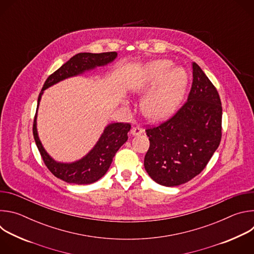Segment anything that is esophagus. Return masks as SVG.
<instances>
[{
    "instance_id": "1",
    "label": "esophagus",
    "mask_w": 254,
    "mask_h": 254,
    "mask_svg": "<svg viewBox=\"0 0 254 254\" xmlns=\"http://www.w3.org/2000/svg\"><path fill=\"white\" fill-rule=\"evenodd\" d=\"M143 132V129L140 127H133L131 129H130V133L132 135H139Z\"/></svg>"
}]
</instances>
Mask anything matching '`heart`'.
<instances>
[{
	"mask_svg": "<svg viewBox=\"0 0 254 254\" xmlns=\"http://www.w3.org/2000/svg\"><path fill=\"white\" fill-rule=\"evenodd\" d=\"M169 60H158L147 68L146 74L137 80L133 92L146 93L158 84L143 99L141 108L147 118L162 121L170 117L182 100L187 86V74L182 68H174Z\"/></svg>",
	"mask_w": 254,
	"mask_h": 254,
	"instance_id": "heart-1",
	"label": "heart"
}]
</instances>
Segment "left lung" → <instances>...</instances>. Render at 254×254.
<instances>
[{"label":"left lung","mask_w":254,"mask_h":254,"mask_svg":"<svg viewBox=\"0 0 254 254\" xmlns=\"http://www.w3.org/2000/svg\"><path fill=\"white\" fill-rule=\"evenodd\" d=\"M193 82L187 101L166 122L146 128L150 148L144 169L160 185L185 184L199 175L219 147L222 105L218 91L193 62Z\"/></svg>","instance_id":"obj_1"}]
</instances>
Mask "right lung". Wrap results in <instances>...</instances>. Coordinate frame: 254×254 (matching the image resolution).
<instances>
[{"label": "right lung", "mask_w": 254, "mask_h": 254, "mask_svg": "<svg viewBox=\"0 0 254 254\" xmlns=\"http://www.w3.org/2000/svg\"><path fill=\"white\" fill-rule=\"evenodd\" d=\"M117 55V52L78 53L71 57L46 79L38 97V105L43 90L49 86L65 78L83 73L85 70L93 69L96 66L106 65L114 61ZM36 117H37V113L35 115L33 123V135L44 164L55 177L67 183L78 185L94 183L107 172L116 153L127 140V132L130 129V124L128 123L108 125L94 148L84 158L75 163L63 164L55 162L42 147V143L38 137L37 128H36Z\"/></svg>", "instance_id": "right-lung-1"}]
</instances>
